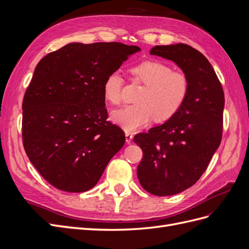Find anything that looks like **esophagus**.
Returning a JSON list of instances; mask_svg holds the SVG:
<instances>
[{
  "label": "esophagus",
  "mask_w": 249,
  "mask_h": 249,
  "mask_svg": "<svg viewBox=\"0 0 249 249\" xmlns=\"http://www.w3.org/2000/svg\"><path fill=\"white\" fill-rule=\"evenodd\" d=\"M133 134L130 132H125V141L126 143H131L133 140Z\"/></svg>",
  "instance_id": "esophagus-1"
}]
</instances>
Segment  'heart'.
I'll use <instances>...</instances> for the list:
<instances>
[{"label": "heart", "instance_id": "obj_1", "mask_svg": "<svg viewBox=\"0 0 249 249\" xmlns=\"http://www.w3.org/2000/svg\"><path fill=\"white\" fill-rule=\"evenodd\" d=\"M133 80L144 86L136 99V105L114 110L112 122L126 132H135L154 119L165 122L175 116L183 107L189 93V79L182 71L159 60H146L132 66ZM124 79L118 71L109 73L103 84L104 96L112 105L123 100Z\"/></svg>", "mask_w": 249, "mask_h": 249}]
</instances>
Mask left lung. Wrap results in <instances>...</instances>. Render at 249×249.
<instances>
[{
    "mask_svg": "<svg viewBox=\"0 0 249 249\" xmlns=\"http://www.w3.org/2000/svg\"><path fill=\"white\" fill-rule=\"evenodd\" d=\"M149 53L175 62L190 83L175 116L134 137L143 152L137 168L140 185L150 194L168 196L196 183L219 147L224 94L212 65L197 50L177 43L156 46Z\"/></svg>",
    "mask_w": 249,
    "mask_h": 249,
    "instance_id": "8db88e82",
    "label": "left lung"
}]
</instances>
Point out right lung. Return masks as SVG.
Returning a JSON list of instances; mask_svg holds the SVG:
<instances>
[{
    "instance_id": "right-lung-1",
    "label": "right lung",
    "mask_w": 249,
    "mask_h": 249,
    "mask_svg": "<svg viewBox=\"0 0 249 249\" xmlns=\"http://www.w3.org/2000/svg\"><path fill=\"white\" fill-rule=\"evenodd\" d=\"M140 51L119 42H71L37 64L22 101V142L57 189L90 190L124 146V131L106 120L103 84Z\"/></svg>"
}]
</instances>
